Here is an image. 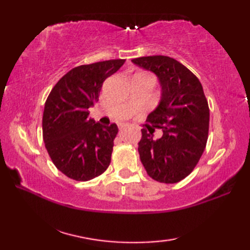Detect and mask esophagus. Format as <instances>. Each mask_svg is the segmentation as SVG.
Instances as JSON below:
<instances>
[{
  "label": "esophagus",
  "instance_id": "esophagus-1",
  "mask_svg": "<svg viewBox=\"0 0 250 250\" xmlns=\"http://www.w3.org/2000/svg\"><path fill=\"white\" fill-rule=\"evenodd\" d=\"M119 126H120V129H124V128H125V125H124V124H122V125H120Z\"/></svg>",
  "mask_w": 250,
  "mask_h": 250
}]
</instances>
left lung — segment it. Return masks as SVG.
Here are the masks:
<instances>
[{
	"mask_svg": "<svg viewBox=\"0 0 250 250\" xmlns=\"http://www.w3.org/2000/svg\"><path fill=\"white\" fill-rule=\"evenodd\" d=\"M132 62L156 74L161 86L160 102L146 121L163 134L155 140L142 129L141 161L152 179L178 183L193 171L206 146L209 108L203 87L192 72L173 58L141 57Z\"/></svg>",
	"mask_w": 250,
	"mask_h": 250,
	"instance_id": "8db88e82",
	"label": "left lung"
}]
</instances>
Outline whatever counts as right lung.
Here are the masks:
<instances>
[{"label":"right lung","mask_w":250,"mask_h":250,"mask_svg":"<svg viewBox=\"0 0 250 250\" xmlns=\"http://www.w3.org/2000/svg\"><path fill=\"white\" fill-rule=\"evenodd\" d=\"M117 59L74 67L52 88L43 114L45 147L56 167L68 178L87 182L110 163L116 124L102 125L89 118L104 81L124 65Z\"/></svg>","instance_id":"add662e5"}]
</instances>
